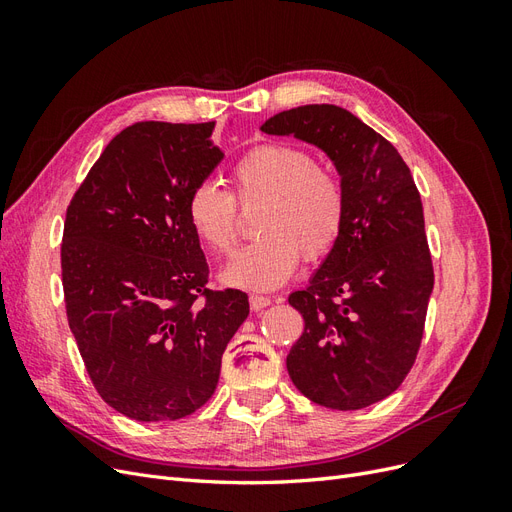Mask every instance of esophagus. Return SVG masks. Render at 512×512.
I'll return each mask as SVG.
<instances>
[{
	"label": "esophagus",
	"instance_id": "1",
	"mask_svg": "<svg viewBox=\"0 0 512 512\" xmlns=\"http://www.w3.org/2000/svg\"><path fill=\"white\" fill-rule=\"evenodd\" d=\"M267 305H271V297H262V294H252L250 297V307L254 312H260V309H265Z\"/></svg>",
	"mask_w": 512,
	"mask_h": 512
}]
</instances>
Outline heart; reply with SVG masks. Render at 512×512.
Returning <instances> with one entry per match:
<instances>
[{"mask_svg": "<svg viewBox=\"0 0 512 512\" xmlns=\"http://www.w3.org/2000/svg\"><path fill=\"white\" fill-rule=\"evenodd\" d=\"M237 202L262 203L252 245L228 262L220 280L247 290H273L290 280L307 258L329 254L346 226L348 196L331 168L312 153L288 143H262L245 151L230 168V194L200 183L185 203L194 237L209 252L224 256L239 239Z\"/></svg>", "mask_w": 512, "mask_h": 512, "instance_id": "1", "label": "heart"}]
</instances>
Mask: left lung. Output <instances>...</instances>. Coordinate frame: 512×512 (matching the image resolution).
I'll return each mask as SVG.
<instances>
[{
    "instance_id": "obj_1",
    "label": "left lung",
    "mask_w": 512,
    "mask_h": 512,
    "mask_svg": "<svg viewBox=\"0 0 512 512\" xmlns=\"http://www.w3.org/2000/svg\"><path fill=\"white\" fill-rule=\"evenodd\" d=\"M260 130L322 149L348 196L342 237L288 297L305 320L290 380L318 406L367 408L399 389L421 348L433 290L421 194L397 149L342 106L290 108Z\"/></svg>"
}]
</instances>
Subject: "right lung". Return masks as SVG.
I'll return each instance as SVG.
<instances>
[{"instance_id":"obj_1","label":"right lung","mask_w":512,"mask_h":512,"mask_svg":"<svg viewBox=\"0 0 512 512\" xmlns=\"http://www.w3.org/2000/svg\"><path fill=\"white\" fill-rule=\"evenodd\" d=\"M215 123L121 130L70 200L61 241L70 331L108 406L164 423L205 406L247 294L209 290L185 203L224 158Z\"/></svg>"}]
</instances>
